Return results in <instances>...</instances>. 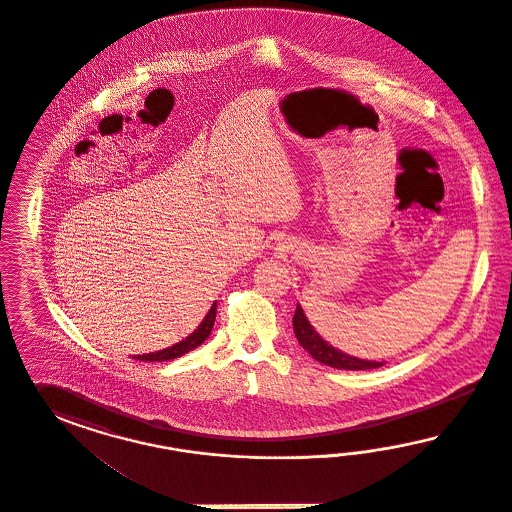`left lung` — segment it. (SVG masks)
<instances>
[{"label":"left lung","instance_id":"1","mask_svg":"<svg viewBox=\"0 0 512 512\" xmlns=\"http://www.w3.org/2000/svg\"><path fill=\"white\" fill-rule=\"evenodd\" d=\"M293 328H295V336L298 343H300L317 362L326 364V366H330V368H338V370H372V368H381V366H383V362L362 360V358L345 355V353H341L340 349H334L330 343H326V341L315 332V328H313V326L310 325V321L306 319V315H304V310L300 308V304H296Z\"/></svg>","mask_w":512,"mask_h":512}]
</instances>
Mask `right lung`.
<instances>
[{"mask_svg":"<svg viewBox=\"0 0 512 512\" xmlns=\"http://www.w3.org/2000/svg\"><path fill=\"white\" fill-rule=\"evenodd\" d=\"M216 311V304H214V306L210 308V311L206 313V317H204V321L199 325V328H197L193 334H189L186 340H182L180 343L172 345V347H167V349H163V351H155V353L139 355V357L135 358L146 360V362H163V360H172V358L182 357V355H186L189 351L197 349L202 341L210 336L212 326H214V321H216Z\"/></svg>","mask_w":512,"mask_h":512,"instance_id":"obj_1","label":"right lung"}]
</instances>
